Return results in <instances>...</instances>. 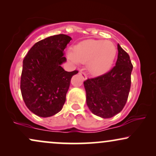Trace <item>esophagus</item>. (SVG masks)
Segmentation results:
<instances>
[{"mask_svg":"<svg viewBox=\"0 0 156 156\" xmlns=\"http://www.w3.org/2000/svg\"><path fill=\"white\" fill-rule=\"evenodd\" d=\"M79 73H80V75H81V76L83 77V80H86V78H87V76H86V74L85 72H83V71L80 70Z\"/></svg>","mask_w":156,"mask_h":156,"instance_id":"1","label":"esophagus"}]
</instances>
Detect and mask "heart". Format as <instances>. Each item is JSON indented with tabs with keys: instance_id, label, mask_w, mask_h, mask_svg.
I'll return each mask as SVG.
<instances>
[{
	"instance_id": "1",
	"label": "heart",
	"mask_w": 156,
	"mask_h": 156,
	"mask_svg": "<svg viewBox=\"0 0 156 156\" xmlns=\"http://www.w3.org/2000/svg\"><path fill=\"white\" fill-rule=\"evenodd\" d=\"M117 53L115 46L110 41L87 40L77 45L74 52L69 51V59L74 63H87L89 72L99 75L110 68Z\"/></svg>"
}]
</instances>
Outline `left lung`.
I'll return each instance as SVG.
<instances>
[{"mask_svg":"<svg viewBox=\"0 0 156 156\" xmlns=\"http://www.w3.org/2000/svg\"><path fill=\"white\" fill-rule=\"evenodd\" d=\"M118 51L117 61L111 70L83 82L89 110L103 119L113 117L123 110L130 91L133 65L119 44Z\"/></svg>","mask_w":156,"mask_h":156,"instance_id":"left-lung-1","label":"left lung"}]
</instances>
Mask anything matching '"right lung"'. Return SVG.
<instances>
[{
	"label": "right lung",
	"mask_w": 156,
	"mask_h": 156,
	"mask_svg": "<svg viewBox=\"0 0 156 156\" xmlns=\"http://www.w3.org/2000/svg\"><path fill=\"white\" fill-rule=\"evenodd\" d=\"M71 40L64 34L48 37L35 44L24 58L22 96L27 108L40 117H50L62 109L71 78L78 73L61 67L67 60L64 49Z\"/></svg>",
	"instance_id": "add662e5"
}]
</instances>
